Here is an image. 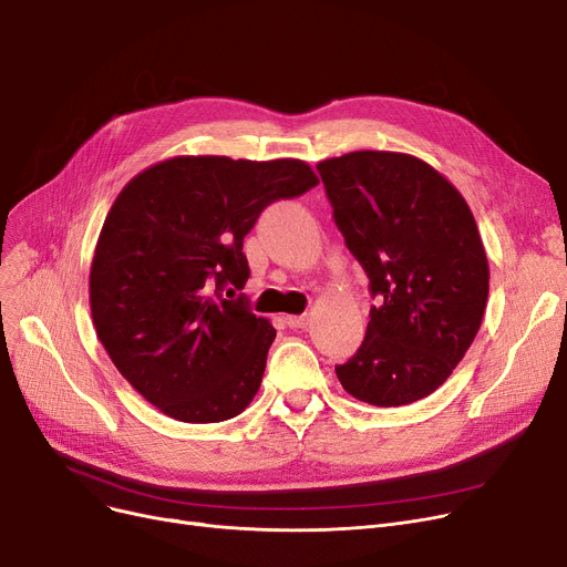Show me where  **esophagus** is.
I'll use <instances>...</instances> for the list:
<instances>
[{"label": "esophagus", "mask_w": 567, "mask_h": 567, "mask_svg": "<svg viewBox=\"0 0 567 567\" xmlns=\"http://www.w3.org/2000/svg\"><path fill=\"white\" fill-rule=\"evenodd\" d=\"M287 326H289V329H308L310 317L308 315H289Z\"/></svg>", "instance_id": "34e87169"}]
</instances>
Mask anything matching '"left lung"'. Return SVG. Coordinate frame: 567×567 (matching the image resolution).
Here are the masks:
<instances>
[{
  "instance_id": "obj_1",
  "label": "left lung",
  "mask_w": 567,
  "mask_h": 567,
  "mask_svg": "<svg viewBox=\"0 0 567 567\" xmlns=\"http://www.w3.org/2000/svg\"><path fill=\"white\" fill-rule=\"evenodd\" d=\"M317 169L377 299L361 349L336 374L374 406L423 400L483 323L489 264L478 225L449 178L415 156L351 152Z\"/></svg>"
}]
</instances>
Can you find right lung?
Masks as SVG:
<instances>
[{"mask_svg": "<svg viewBox=\"0 0 567 567\" xmlns=\"http://www.w3.org/2000/svg\"><path fill=\"white\" fill-rule=\"evenodd\" d=\"M317 184L296 158L174 156L116 195L89 306L116 370L169 419L220 423L257 395L276 329L234 299L250 278L244 236L268 204Z\"/></svg>", "mask_w": 567, "mask_h": 567, "instance_id": "right-lung-1", "label": "right lung"}]
</instances>
